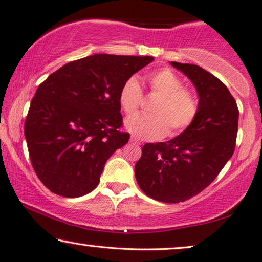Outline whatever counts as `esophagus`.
Returning <instances> with one entry per match:
<instances>
[{
	"mask_svg": "<svg viewBox=\"0 0 262 262\" xmlns=\"http://www.w3.org/2000/svg\"><path fill=\"white\" fill-rule=\"evenodd\" d=\"M130 142L135 143V145H140V141L136 138H134V136H132V138H130Z\"/></svg>",
	"mask_w": 262,
	"mask_h": 262,
	"instance_id": "1",
	"label": "esophagus"
}]
</instances>
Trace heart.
I'll return each mask as SVG.
<instances>
[{"label": "heart", "mask_w": 262, "mask_h": 262, "mask_svg": "<svg viewBox=\"0 0 262 262\" xmlns=\"http://www.w3.org/2000/svg\"><path fill=\"white\" fill-rule=\"evenodd\" d=\"M147 83L159 98L153 103L150 115H134L124 122L126 129L143 140H158L165 135H178L191 126L198 113L194 96L183 89V82L171 69L157 70L147 76ZM142 91L135 78H129L121 86L119 103L121 109L130 115L139 109ZM171 130H169V128Z\"/></svg>", "instance_id": "1"}]
</instances>
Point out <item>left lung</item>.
<instances>
[{"instance_id":"left-lung-1","label":"left lung","mask_w":262,"mask_h":262,"mask_svg":"<svg viewBox=\"0 0 262 262\" xmlns=\"http://www.w3.org/2000/svg\"><path fill=\"white\" fill-rule=\"evenodd\" d=\"M171 65L196 88L197 116L174 139L146 143L135 165V177L148 197L179 203L202 192L233 156L238 109L228 88L201 66L176 61Z\"/></svg>"}]
</instances>
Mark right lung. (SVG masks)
Returning <instances> with one entry per match:
<instances>
[{
	"label": "right lung",
	"instance_id": "1",
	"mask_svg": "<svg viewBox=\"0 0 262 262\" xmlns=\"http://www.w3.org/2000/svg\"><path fill=\"white\" fill-rule=\"evenodd\" d=\"M153 57L94 54L68 62L40 84L25 122L32 166L53 193L93 191L106 160L129 140L119 93Z\"/></svg>",
	"mask_w": 262,
	"mask_h": 262
}]
</instances>
